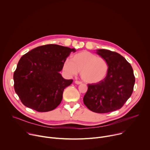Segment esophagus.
Returning <instances> with one entry per match:
<instances>
[{"label": "esophagus", "instance_id": "34e87169", "mask_svg": "<svg viewBox=\"0 0 150 150\" xmlns=\"http://www.w3.org/2000/svg\"><path fill=\"white\" fill-rule=\"evenodd\" d=\"M75 83L76 84H77V85H79V84H81V83H82L81 82L78 81H75Z\"/></svg>", "mask_w": 150, "mask_h": 150}]
</instances>
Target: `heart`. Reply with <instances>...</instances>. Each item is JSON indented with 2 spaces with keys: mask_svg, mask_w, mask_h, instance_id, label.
<instances>
[{
  "mask_svg": "<svg viewBox=\"0 0 150 150\" xmlns=\"http://www.w3.org/2000/svg\"><path fill=\"white\" fill-rule=\"evenodd\" d=\"M62 67L63 71L70 77L80 72L81 79L90 84L103 81L109 69V64L104 58L86 50L74 54L71 60L64 61Z\"/></svg>",
  "mask_w": 150,
  "mask_h": 150,
  "instance_id": "1",
  "label": "heart"
}]
</instances>
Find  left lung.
Returning a JSON list of instances; mask_svg holds the SVG:
<instances>
[{"label":"left lung","mask_w":150,"mask_h":150,"mask_svg":"<svg viewBox=\"0 0 150 150\" xmlns=\"http://www.w3.org/2000/svg\"><path fill=\"white\" fill-rule=\"evenodd\" d=\"M109 64L105 78L96 84H89L83 101L92 112L104 113L120 109L134 90L135 76L131 64L120 54L105 49L96 50Z\"/></svg>","instance_id":"8db88e82"}]
</instances>
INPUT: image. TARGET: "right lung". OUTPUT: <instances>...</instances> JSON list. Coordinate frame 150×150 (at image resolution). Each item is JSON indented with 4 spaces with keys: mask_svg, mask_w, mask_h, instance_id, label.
I'll list each match as a JSON object with an SVG mask.
<instances>
[{
    "mask_svg": "<svg viewBox=\"0 0 150 150\" xmlns=\"http://www.w3.org/2000/svg\"><path fill=\"white\" fill-rule=\"evenodd\" d=\"M75 49L57 45L37 47L21 57L13 74L14 88L21 102L37 112L54 110L72 79H64L63 63Z\"/></svg>",
    "mask_w": 150,
    "mask_h": 150,
    "instance_id": "add662e5",
    "label": "right lung"
}]
</instances>
